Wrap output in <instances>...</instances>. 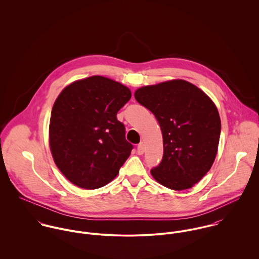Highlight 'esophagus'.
I'll return each instance as SVG.
<instances>
[{"mask_svg":"<svg viewBox=\"0 0 259 259\" xmlns=\"http://www.w3.org/2000/svg\"><path fill=\"white\" fill-rule=\"evenodd\" d=\"M137 152H138V154H143L144 152H145V146H144V144L143 143H141L139 146H138V150H137Z\"/></svg>","mask_w":259,"mask_h":259,"instance_id":"obj_1","label":"esophagus"}]
</instances>
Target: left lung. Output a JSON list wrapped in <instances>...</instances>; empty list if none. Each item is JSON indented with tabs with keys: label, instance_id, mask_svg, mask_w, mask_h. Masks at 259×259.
I'll list each match as a JSON object with an SVG mask.
<instances>
[{
	"label": "left lung",
	"instance_id": "1",
	"mask_svg": "<svg viewBox=\"0 0 259 259\" xmlns=\"http://www.w3.org/2000/svg\"><path fill=\"white\" fill-rule=\"evenodd\" d=\"M136 100L156 117L163 139V156L152 178L172 190L197 184L212 166L222 122L212 100L185 79L145 85Z\"/></svg>",
	"mask_w": 259,
	"mask_h": 259
}]
</instances>
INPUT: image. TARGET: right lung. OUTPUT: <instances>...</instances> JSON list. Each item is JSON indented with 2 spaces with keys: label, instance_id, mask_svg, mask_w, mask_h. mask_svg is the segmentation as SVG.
<instances>
[{
  "label": "right lung",
  "instance_id": "obj_1",
  "mask_svg": "<svg viewBox=\"0 0 259 259\" xmlns=\"http://www.w3.org/2000/svg\"><path fill=\"white\" fill-rule=\"evenodd\" d=\"M131 98L127 87L102 75L74 80L58 96L49 143L55 163L73 185L96 189L118 175L133 146L116 113Z\"/></svg>",
  "mask_w": 259,
  "mask_h": 259
}]
</instances>
